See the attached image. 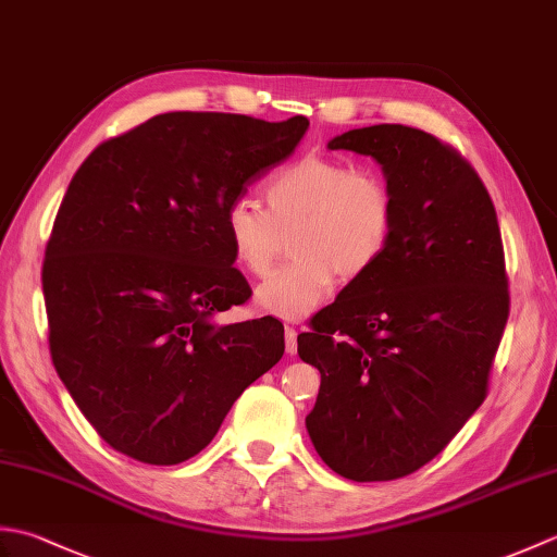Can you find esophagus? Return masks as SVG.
<instances>
[{"mask_svg":"<svg viewBox=\"0 0 557 557\" xmlns=\"http://www.w3.org/2000/svg\"><path fill=\"white\" fill-rule=\"evenodd\" d=\"M297 327L294 325H285V347L287 354H297Z\"/></svg>","mask_w":557,"mask_h":557,"instance_id":"obj_1","label":"esophagus"}]
</instances>
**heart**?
I'll return each mask as SVG.
<instances>
[{
    "label": "heart",
    "instance_id": "1",
    "mask_svg": "<svg viewBox=\"0 0 557 557\" xmlns=\"http://www.w3.org/2000/svg\"><path fill=\"white\" fill-rule=\"evenodd\" d=\"M265 208L236 198L222 215L232 260L248 275H265L292 232L297 256L260 282L256 304L268 313L301 318L325 301L342 280H357L377 265L395 234V198L373 170L311 152L280 168L263 186Z\"/></svg>",
    "mask_w": 557,
    "mask_h": 557
}]
</instances>
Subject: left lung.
<instances>
[{"instance_id": "8db88e82", "label": "left lung", "mask_w": 557, "mask_h": 557, "mask_svg": "<svg viewBox=\"0 0 557 557\" xmlns=\"http://www.w3.org/2000/svg\"><path fill=\"white\" fill-rule=\"evenodd\" d=\"M327 148L381 164L397 218L377 265L297 337L321 371L306 429L339 476L393 481L443 453L488 395L510 315L498 215L474 168L421 128H351Z\"/></svg>"}]
</instances>
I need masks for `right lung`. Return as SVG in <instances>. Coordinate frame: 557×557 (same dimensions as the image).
Returning <instances> with one entry per match:
<instances>
[{
  "instance_id": "obj_1",
  "label": "right lung",
  "mask_w": 557,
  "mask_h": 557,
  "mask_svg": "<svg viewBox=\"0 0 557 557\" xmlns=\"http://www.w3.org/2000/svg\"><path fill=\"white\" fill-rule=\"evenodd\" d=\"M306 128L168 112L104 140L71 180L42 263L50 354L116 453L158 467L198 455L285 354L277 318L215 323L251 297L222 215Z\"/></svg>"
}]
</instances>
